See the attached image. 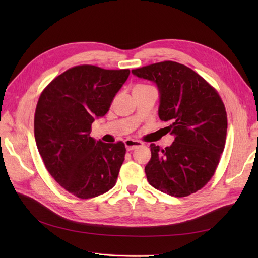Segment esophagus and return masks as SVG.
I'll use <instances>...</instances> for the list:
<instances>
[{
  "label": "esophagus",
  "mask_w": 258,
  "mask_h": 258,
  "mask_svg": "<svg viewBox=\"0 0 258 258\" xmlns=\"http://www.w3.org/2000/svg\"><path fill=\"white\" fill-rule=\"evenodd\" d=\"M124 145H126L127 151H134L136 148L142 146L143 143L141 141H137V140H131V139H127L124 141Z\"/></svg>",
  "instance_id": "esophagus-1"
}]
</instances>
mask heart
Listing matches in <instances>:
<instances>
[{"label":"heart","instance_id":"b5f03b06","mask_svg":"<svg viewBox=\"0 0 258 258\" xmlns=\"http://www.w3.org/2000/svg\"><path fill=\"white\" fill-rule=\"evenodd\" d=\"M139 87H145V85H138V86H136V88H139Z\"/></svg>","mask_w":258,"mask_h":258}]
</instances>
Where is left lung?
I'll list each match as a JSON object with an SVG mask.
<instances>
[{
  "mask_svg": "<svg viewBox=\"0 0 258 258\" xmlns=\"http://www.w3.org/2000/svg\"><path fill=\"white\" fill-rule=\"evenodd\" d=\"M132 74L156 83L160 93L158 115L169 121L172 145L151 144L145 167L147 181L173 197L201 189L215 173L227 134V114L214 87L190 68L162 61L132 70Z\"/></svg>",
  "mask_w": 258,
  "mask_h": 258,
  "instance_id": "8db88e82",
  "label": "left lung"
}]
</instances>
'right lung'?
I'll list each match as a JSON object with an SVG mask.
<instances>
[{
  "mask_svg": "<svg viewBox=\"0 0 258 258\" xmlns=\"http://www.w3.org/2000/svg\"><path fill=\"white\" fill-rule=\"evenodd\" d=\"M130 71L83 64L67 70L42 91L34 115L38 153L54 181L81 199L115 186L126 147L90 137L91 123L104 116Z\"/></svg>",
  "mask_w": 258,
  "mask_h": 258,
  "instance_id": "1",
  "label": "right lung"
}]
</instances>
